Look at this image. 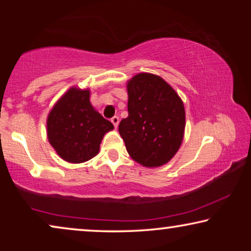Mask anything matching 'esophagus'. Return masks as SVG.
<instances>
[{
	"label": "esophagus",
	"instance_id": "1",
	"mask_svg": "<svg viewBox=\"0 0 251 251\" xmlns=\"http://www.w3.org/2000/svg\"><path fill=\"white\" fill-rule=\"evenodd\" d=\"M111 121H112L113 125H114L115 128H118V126H119V122H120V119L118 118V116H114V118H112Z\"/></svg>",
	"mask_w": 251,
	"mask_h": 251
}]
</instances>
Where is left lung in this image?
I'll use <instances>...</instances> for the list:
<instances>
[{
  "instance_id": "1",
  "label": "left lung",
  "mask_w": 251,
  "mask_h": 251,
  "mask_svg": "<svg viewBox=\"0 0 251 251\" xmlns=\"http://www.w3.org/2000/svg\"><path fill=\"white\" fill-rule=\"evenodd\" d=\"M128 118L119 132L132 160L146 168L169 162L183 143L184 102L159 75L139 73L126 82Z\"/></svg>"
}]
</instances>
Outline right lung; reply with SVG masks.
Returning a JSON list of instances; mask_svg holds the SVG:
<instances>
[{
	"label": "right lung",
	"mask_w": 251,
	"mask_h": 251,
	"mask_svg": "<svg viewBox=\"0 0 251 251\" xmlns=\"http://www.w3.org/2000/svg\"><path fill=\"white\" fill-rule=\"evenodd\" d=\"M90 89L72 87L48 114L47 136L61 159L82 163L97 155L105 133L114 129L90 102Z\"/></svg>",
	"instance_id": "obj_1"
}]
</instances>
